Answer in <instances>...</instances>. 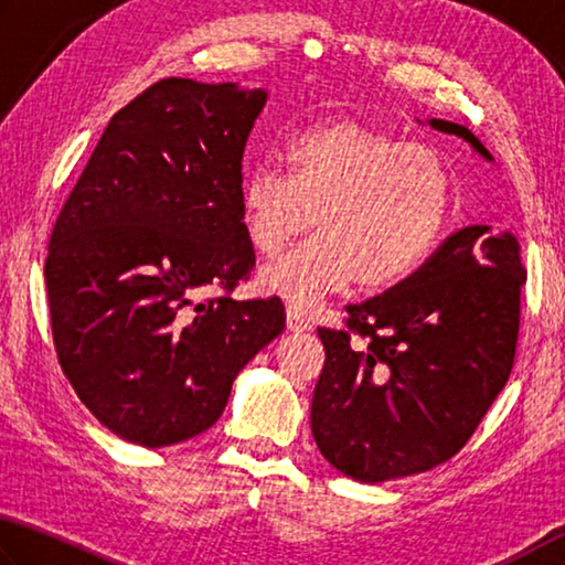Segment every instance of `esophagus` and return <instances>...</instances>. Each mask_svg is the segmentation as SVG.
Wrapping results in <instances>:
<instances>
[{"instance_id":"esophagus-1","label":"esophagus","mask_w":565,"mask_h":565,"mask_svg":"<svg viewBox=\"0 0 565 565\" xmlns=\"http://www.w3.org/2000/svg\"><path fill=\"white\" fill-rule=\"evenodd\" d=\"M288 330L290 332H305V330H312V324L298 308H288Z\"/></svg>"}]
</instances>
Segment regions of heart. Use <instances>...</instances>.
I'll use <instances>...</instances> for the list:
<instances>
[{
    "label": "heart",
    "instance_id": "heart-1",
    "mask_svg": "<svg viewBox=\"0 0 565 565\" xmlns=\"http://www.w3.org/2000/svg\"><path fill=\"white\" fill-rule=\"evenodd\" d=\"M285 173L260 166L241 188L247 241L265 257L318 235L260 273L265 290L310 310L358 282L390 290L409 280L447 227L454 178L431 148L350 118L312 124L282 151Z\"/></svg>",
    "mask_w": 565,
    "mask_h": 565
}]
</instances>
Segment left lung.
Returning a JSON list of instances; mask_svg holds the SVG:
<instances>
[{
  "label": "left lung",
  "instance_id": "8db88e82",
  "mask_svg": "<svg viewBox=\"0 0 565 565\" xmlns=\"http://www.w3.org/2000/svg\"><path fill=\"white\" fill-rule=\"evenodd\" d=\"M483 161L467 126L429 118ZM511 231L469 225L399 288L350 305V332L318 330L324 367L312 394V437L344 477L382 483L451 459L507 384L519 340L521 267Z\"/></svg>",
  "mask_w": 565,
  "mask_h": 565
}]
</instances>
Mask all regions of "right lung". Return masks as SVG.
Wrapping results in <instances>:
<instances>
[{"label": "right lung", "mask_w": 565, "mask_h": 565, "mask_svg": "<svg viewBox=\"0 0 565 565\" xmlns=\"http://www.w3.org/2000/svg\"><path fill=\"white\" fill-rule=\"evenodd\" d=\"M265 102V88L163 78L114 114L56 217L44 277L58 362L138 447L211 429L237 372L285 330L280 298L198 302L255 265L243 151Z\"/></svg>", "instance_id": "right-lung-1"}]
</instances>
